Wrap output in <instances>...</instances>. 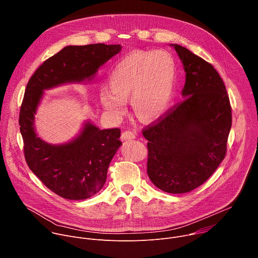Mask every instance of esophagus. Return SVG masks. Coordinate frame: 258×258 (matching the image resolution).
Wrapping results in <instances>:
<instances>
[{
    "label": "esophagus",
    "mask_w": 258,
    "mask_h": 258,
    "mask_svg": "<svg viewBox=\"0 0 258 258\" xmlns=\"http://www.w3.org/2000/svg\"><path fill=\"white\" fill-rule=\"evenodd\" d=\"M134 139H136V136L133 132L126 131V132H123L121 134V141H131V140H134Z\"/></svg>",
    "instance_id": "34e87169"
}]
</instances>
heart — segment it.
<instances>
[{"instance_id":"b5f03b06","label":"heart","mask_w":258,"mask_h":258,"mask_svg":"<svg viewBox=\"0 0 258 258\" xmlns=\"http://www.w3.org/2000/svg\"><path fill=\"white\" fill-rule=\"evenodd\" d=\"M176 67L165 51L134 52L122 58L109 73L107 88H101L98 98L105 111L121 118L130 100L136 117L153 122L166 114L175 89Z\"/></svg>"}]
</instances>
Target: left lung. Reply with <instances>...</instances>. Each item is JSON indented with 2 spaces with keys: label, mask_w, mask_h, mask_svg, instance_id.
<instances>
[{
  "label": "left lung",
  "mask_w": 258,
  "mask_h": 258,
  "mask_svg": "<svg viewBox=\"0 0 258 258\" xmlns=\"http://www.w3.org/2000/svg\"><path fill=\"white\" fill-rule=\"evenodd\" d=\"M186 72L185 99L143 131L148 140L147 173L160 190L188 193L206 181L226 156L232 110L214 67L187 48L171 44Z\"/></svg>",
  "instance_id": "obj_1"
}]
</instances>
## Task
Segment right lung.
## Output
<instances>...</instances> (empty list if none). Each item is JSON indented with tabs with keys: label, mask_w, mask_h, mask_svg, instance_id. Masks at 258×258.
Listing matches in <instances>:
<instances>
[{
	"label": "right lung",
	"mask_w": 258,
	"mask_h": 258,
	"mask_svg": "<svg viewBox=\"0 0 258 258\" xmlns=\"http://www.w3.org/2000/svg\"><path fill=\"white\" fill-rule=\"evenodd\" d=\"M120 51V45L64 47L35 70L26 86L19 114L25 160L44 185L62 198L84 200L103 188L108 166L121 146L120 130H100L86 120L76 138L53 145L36 134L34 115L45 91L91 82Z\"/></svg>",
	"instance_id": "add662e5"
}]
</instances>
